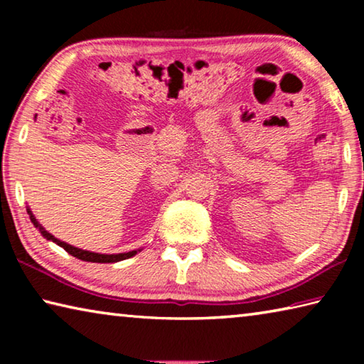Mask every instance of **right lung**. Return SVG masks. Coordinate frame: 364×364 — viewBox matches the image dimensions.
Segmentation results:
<instances>
[{
    "label": "right lung",
    "mask_w": 364,
    "mask_h": 364,
    "mask_svg": "<svg viewBox=\"0 0 364 364\" xmlns=\"http://www.w3.org/2000/svg\"><path fill=\"white\" fill-rule=\"evenodd\" d=\"M27 212H28L30 220H32V223L35 225V228H38L40 232L48 239V241L56 242L58 245H60V247H63V249L67 252V254L77 257V258H80V260H83V262H93V263H115V262H120V260H127V258H130V257L138 254V250H132V252H127V254L104 255V254H95V252H88V250L77 249V247H73V245H69L67 242L59 241V239L54 237L53 234H49L48 231H45V228H43V226L38 223V221L35 220L33 213L30 212V208H27Z\"/></svg>",
    "instance_id": "1"
}]
</instances>
